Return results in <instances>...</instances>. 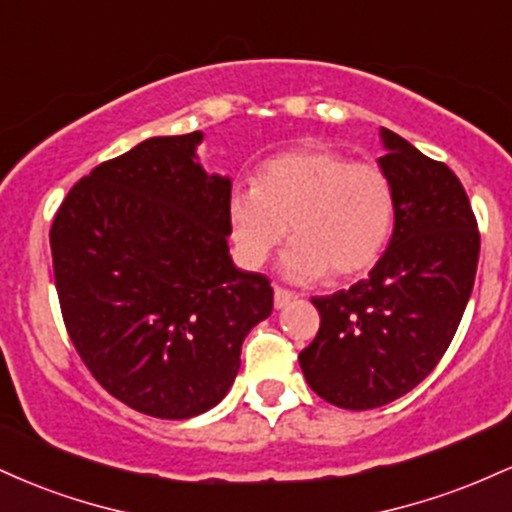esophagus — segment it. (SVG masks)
Instances as JSON below:
<instances>
[{"label":"esophagus","mask_w":512,"mask_h":512,"mask_svg":"<svg viewBox=\"0 0 512 512\" xmlns=\"http://www.w3.org/2000/svg\"><path fill=\"white\" fill-rule=\"evenodd\" d=\"M291 301H293V293L291 291L281 289V286H274V305H276V310L286 308V305H289Z\"/></svg>","instance_id":"1"}]
</instances>
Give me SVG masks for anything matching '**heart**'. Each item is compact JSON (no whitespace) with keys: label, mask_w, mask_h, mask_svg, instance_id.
<instances>
[{"label":"heart","mask_w":512,"mask_h":512,"mask_svg":"<svg viewBox=\"0 0 512 512\" xmlns=\"http://www.w3.org/2000/svg\"><path fill=\"white\" fill-rule=\"evenodd\" d=\"M395 190L383 168L354 163L325 146H305L262 163L255 185L228 195L236 255L257 269L276 245L296 238L281 257L291 281L366 274L387 248L395 226Z\"/></svg>","instance_id":"obj_1"}]
</instances>
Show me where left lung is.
<instances>
[{"instance_id": "1", "label": "left lung", "mask_w": 512, "mask_h": 512, "mask_svg": "<svg viewBox=\"0 0 512 512\" xmlns=\"http://www.w3.org/2000/svg\"><path fill=\"white\" fill-rule=\"evenodd\" d=\"M380 168L395 190V231L368 279L313 298L320 330L298 354L325 402L375 409L414 390L438 366L472 296L479 231L445 163L380 127Z\"/></svg>"}]
</instances>
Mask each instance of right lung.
Masks as SVG:
<instances>
[{"instance_id":"right-lung-1","label":"right lung","mask_w":512,"mask_h":512,"mask_svg":"<svg viewBox=\"0 0 512 512\" xmlns=\"http://www.w3.org/2000/svg\"><path fill=\"white\" fill-rule=\"evenodd\" d=\"M202 137L146 139L101 163L50 228L74 349L110 395L156 419L216 407L274 305L267 276L228 255L231 180L197 161Z\"/></svg>"}]
</instances>
